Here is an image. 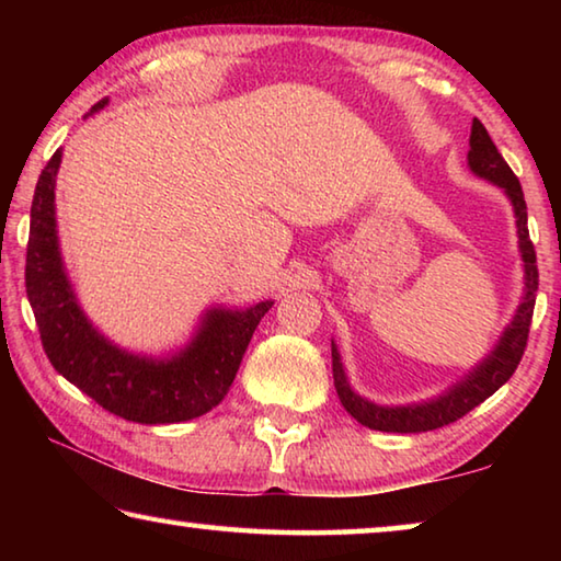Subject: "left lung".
Instances as JSON below:
<instances>
[{
    "instance_id": "obj_1",
    "label": "left lung",
    "mask_w": 561,
    "mask_h": 561,
    "mask_svg": "<svg viewBox=\"0 0 561 561\" xmlns=\"http://www.w3.org/2000/svg\"><path fill=\"white\" fill-rule=\"evenodd\" d=\"M468 163L474 175L485 178L490 183H495L505 190L512 201V207H515L519 252H522V260H525V299H522L515 319H512V324L507 327L505 334H502L495 351H492V354L482 360L478 368H472L470 376H465V381L453 386L448 393L428 403L391 408V405H376L371 401H366V398L356 396L346 381L339 351L334 344H331L334 386L341 398V405H344L360 425H366V428L371 431L425 433V431H435V428H443V425L460 421L465 413H470L474 405H480L485 398L495 393L502 383L510 381V376L515 374V368L522 360V354H525L527 348V336L531 327V314H535V299H537V287H539L537 252L527 230V205H525V195H522V185L517 175L512 173V168L505 163V158L500 156V150L495 148V144H492L490 133L478 118L472 121V130H470Z\"/></svg>"
}]
</instances>
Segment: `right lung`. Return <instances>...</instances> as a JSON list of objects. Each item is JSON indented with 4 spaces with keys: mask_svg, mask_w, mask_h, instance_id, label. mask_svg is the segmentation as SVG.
<instances>
[{
    "mask_svg": "<svg viewBox=\"0 0 561 561\" xmlns=\"http://www.w3.org/2000/svg\"><path fill=\"white\" fill-rule=\"evenodd\" d=\"M106 103L99 101L91 113ZM59 165L61 150H56L34 190L24 272L51 366L108 413L133 423H180L213 411L230 391L247 344L274 301L244 311H207L190 346L168 360L133 356L108 344L83 317L64 274L54 217Z\"/></svg>",
    "mask_w": 561,
    "mask_h": 561,
    "instance_id": "1",
    "label": "right lung"
}]
</instances>
